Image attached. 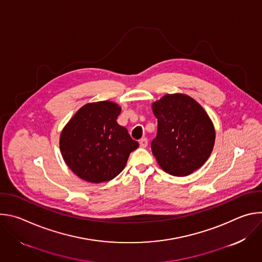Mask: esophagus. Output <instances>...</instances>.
I'll list each match as a JSON object with an SVG mask.
<instances>
[{
	"instance_id": "esophagus-1",
	"label": "esophagus",
	"mask_w": 262,
	"mask_h": 262,
	"mask_svg": "<svg viewBox=\"0 0 262 262\" xmlns=\"http://www.w3.org/2000/svg\"><path fill=\"white\" fill-rule=\"evenodd\" d=\"M139 144H140V147L145 148V147H147V145H148V140H147L146 138H142V139L139 141Z\"/></svg>"
}]
</instances>
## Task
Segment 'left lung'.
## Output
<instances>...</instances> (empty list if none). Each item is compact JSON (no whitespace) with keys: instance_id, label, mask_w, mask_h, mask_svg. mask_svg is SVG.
<instances>
[{"instance_id":"1","label":"left lung","mask_w":262,"mask_h":262,"mask_svg":"<svg viewBox=\"0 0 262 262\" xmlns=\"http://www.w3.org/2000/svg\"><path fill=\"white\" fill-rule=\"evenodd\" d=\"M158 132L151 150L159 165L174 176H186L209 158L215 133L208 115L192 97L167 94L152 104Z\"/></svg>"}]
</instances>
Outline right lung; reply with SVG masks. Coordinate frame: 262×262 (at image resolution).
<instances>
[{"label":"right lung","instance_id":"1","mask_svg":"<svg viewBox=\"0 0 262 262\" xmlns=\"http://www.w3.org/2000/svg\"><path fill=\"white\" fill-rule=\"evenodd\" d=\"M121 108L112 101L82 106L64 127L60 149L67 166L80 178L102 182L115 178L139 147L127 129L117 123Z\"/></svg>","mask_w":262,"mask_h":262}]
</instances>
